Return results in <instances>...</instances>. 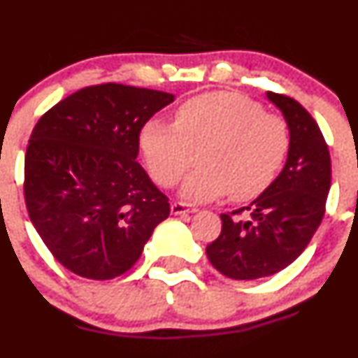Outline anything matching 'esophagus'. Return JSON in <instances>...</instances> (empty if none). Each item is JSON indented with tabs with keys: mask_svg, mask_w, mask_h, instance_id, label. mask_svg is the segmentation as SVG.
Listing matches in <instances>:
<instances>
[{
	"mask_svg": "<svg viewBox=\"0 0 358 358\" xmlns=\"http://www.w3.org/2000/svg\"><path fill=\"white\" fill-rule=\"evenodd\" d=\"M197 209L194 206L185 204V202H173L171 213L173 215H187V213H196Z\"/></svg>",
	"mask_w": 358,
	"mask_h": 358,
	"instance_id": "1",
	"label": "esophagus"
}]
</instances>
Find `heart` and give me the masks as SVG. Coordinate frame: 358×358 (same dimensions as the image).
<instances>
[{"label":"heart","mask_w":358,"mask_h":358,"mask_svg":"<svg viewBox=\"0 0 358 358\" xmlns=\"http://www.w3.org/2000/svg\"><path fill=\"white\" fill-rule=\"evenodd\" d=\"M140 149L159 185L182 180L194 159L201 166L187 176L182 196L201 202L230 192L249 201L265 192L282 168L289 131L280 115L237 92H209L178 107L173 124L145 122Z\"/></svg>","instance_id":"obj_1"}]
</instances>
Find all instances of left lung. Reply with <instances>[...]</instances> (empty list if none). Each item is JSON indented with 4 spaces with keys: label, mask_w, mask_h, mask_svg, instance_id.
<instances>
[{
    "label": "left lung",
    "mask_w": 358,
    "mask_h": 358,
    "mask_svg": "<svg viewBox=\"0 0 358 358\" xmlns=\"http://www.w3.org/2000/svg\"><path fill=\"white\" fill-rule=\"evenodd\" d=\"M266 96L289 129L286 164L251 204L222 215V234L206 248L211 265L236 280L262 279L291 265L319 229L331 189L329 149L315 119L289 96ZM243 210L250 213L244 220L235 216Z\"/></svg>",
    "instance_id": "left-lung-1"
}]
</instances>
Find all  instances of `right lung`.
<instances>
[{"mask_svg":"<svg viewBox=\"0 0 358 358\" xmlns=\"http://www.w3.org/2000/svg\"><path fill=\"white\" fill-rule=\"evenodd\" d=\"M175 95L135 86H88L52 107L25 152L29 218L53 256L76 275L109 280L128 272L168 197L138 164L143 124Z\"/></svg>","mask_w":358,"mask_h":358,"instance_id":"1","label":"right lung"}]
</instances>
